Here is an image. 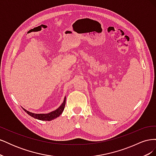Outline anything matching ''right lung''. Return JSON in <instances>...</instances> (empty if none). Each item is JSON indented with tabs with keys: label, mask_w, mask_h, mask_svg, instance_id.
I'll list each match as a JSON object with an SVG mask.
<instances>
[{
	"label": "right lung",
	"mask_w": 156,
	"mask_h": 156,
	"mask_svg": "<svg viewBox=\"0 0 156 156\" xmlns=\"http://www.w3.org/2000/svg\"><path fill=\"white\" fill-rule=\"evenodd\" d=\"M65 104H66V97L64 98L63 103H62V105H61L57 109H56L55 111H52L49 113H48V114H35V113H32L25 110V108H23V110H24L28 115L33 118H34V119H38L40 120L50 121L56 119V118L58 117L61 114H62L64 109Z\"/></svg>",
	"instance_id": "1"
}]
</instances>
